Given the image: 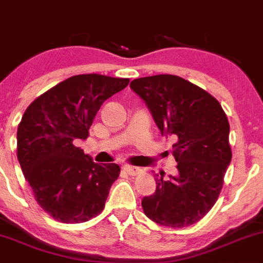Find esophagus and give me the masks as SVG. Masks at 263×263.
Wrapping results in <instances>:
<instances>
[{
    "label": "esophagus",
    "instance_id": "obj_1",
    "mask_svg": "<svg viewBox=\"0 0 263 263\" xmlns=\"http://www.w3.org/2000/svg\"><path fill=\"white\" fill-rule=\"evenodd\" d=\"M121 168L124 170L126 173H129L130 176H137L139 175V173H142V168H139V167H134V166H129V164H124Z\"/></svg>",
    "mask_w": 263,
    "mask_h": 263
}]
</instances>
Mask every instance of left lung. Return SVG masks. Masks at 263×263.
I'll list each match as a JSON object with an SVG mask.
<instances>
[{"label": "left lung", "instance_id": "left-lung-1", "mask_svg": "<svg viewBox=\"0 0 263 263\" xmlns=\"http://www.w3.org/2000/svg\"><path fill=\"white\" fill-rule=\"evenodd\" d=\"M163 134L176 143V176L154 175L156 192L143 197L144 214L170 228H183L204 218L218 200L232 161L229 121L218 100L199 86L172 74L132 81Z\"/></svg>", "mask_w": 263, "mask_h": 263}]
</instances>
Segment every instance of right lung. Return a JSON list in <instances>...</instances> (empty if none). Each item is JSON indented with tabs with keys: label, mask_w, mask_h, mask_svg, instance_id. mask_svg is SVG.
Returning a JSON list of instances; mask_svg holds the SVG:
<instances>
[{
	"label": "right lung",
	"mask_w": 263,
	"mask_h": 263,
	"mask_svg": "<svg viewBox=\"0 0 263 263\" xmlns=\"http://www.w3.org/2000/svg\"><path fill=\"white\" fill-rule=\"evenodd\" d=\"M129 78L78 74L67 78L29 105L17 128V159L35 200L62 223H83L104 210L119 177L116 163H95L78 139L101 105L128 86Z\"/></svg>",
	"instance_id": "obj_1"
}]
</instances>
